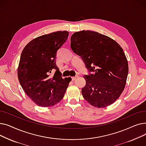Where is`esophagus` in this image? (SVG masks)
I'll list each match as a JSON object with an SVG mask.
<instances>
[{
    "mask_svg": "<svg viewBox=\"0 0 146 146\" xmlns=\"http://www.w3.org/2000/svg\"><path fill=\"white\" fill-rule=\"evenodd\" d=\"M78 77V76H74V77H72V80H76V79Z\"/></svg>",
    "mask_w": 146,
    "mask_h": 146,
    "instance_id": "esophagus-1",
    "label": "esophagus"
}]
</instances>
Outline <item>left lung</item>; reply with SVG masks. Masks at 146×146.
Listing matches in <instances>:
<instances>
[{"instance_id":"left-lung-1","label":"left lung","mask_w":146,"mask_h":146,"mask_svg":"<svg viewBox=\"0 0 146 146\" xmlns=\"http://www.w3.org/2000/svg\"><path fill=\"white\" fill-rule=\"evenodd\" d=\"M71 48L80 56L89 72L82 89L85 100L97 108L115 102L123 92L128 73V61L121 46L97 32L81 31L71 36Z\"/></svg>"}]
</instances>
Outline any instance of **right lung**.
<instances>
[{
  "mask_svg": "<svg viewBox=\"0 0 146 146\" xmlns=\"http://www.w3.org/2000/svg\"><path fill=\"white\" fill-rule=\"evenodd\" d=\"M68 36L66 31L41 35L31 41L22 52L18 79L26 94L38 106L48 107L59 102L72 80L62 78L56 61L57 52ZM53 70L56 72L51 78Z\"/></svg>",
  "mask_w": 146,
  "mask_h": 146,
  "instance_id": "right-lung-1",
  "label": "right lung"
}]
</instances>
